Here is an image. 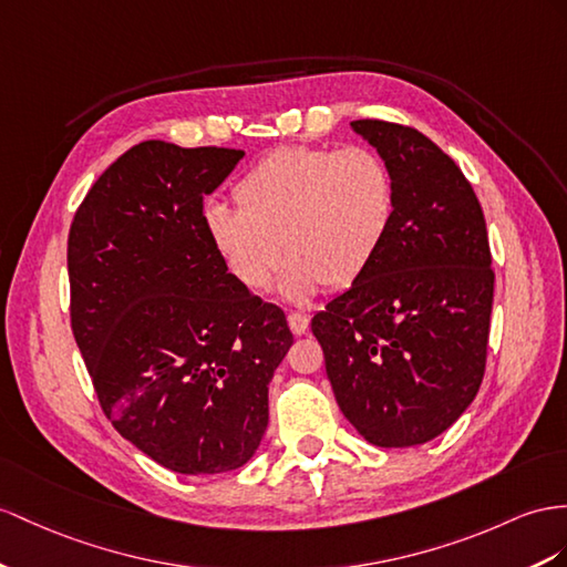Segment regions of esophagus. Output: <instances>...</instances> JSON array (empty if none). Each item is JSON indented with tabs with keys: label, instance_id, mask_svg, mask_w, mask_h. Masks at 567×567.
I'll return each mask as SVG.
<instances>
[{
	"label": "esophagus",
	"instance_id": "34e87169",
	"mask_svg": "<svg viewBox=\"0 0 567 567\" xmlns=\"http://www.w3.org/2000/svg\"><path fill=\"white\" fill-rule=\"evenodd\" d=\"M287 323H289V330H292L295 336H303V332L309 330V316L301 313V311H289Z\"/></svg>",
	"mask_w": 567,
	"mask_h": 567
}]
</instances>
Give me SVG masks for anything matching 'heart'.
<instances>
[{"label":"heart","mask_w":567,"mask_h":567,"mask_svg":"<svg viewBox=\"0 0 567 567\" xmlns=\"http://www.w3.org/2000/svg\"><path fill=\"white\" fill-rule=\"evenodd\" d=\"M235 196L239 208L208 203L203 210L213 249L254 292L272 285L287 251L292 260L280 289L297 303L323 285L357 282L381 251L395 213L393 177L367 145H285L244 174Z\"/></svg>","instance_id":"obj_1"}]
</instances>
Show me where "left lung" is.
I'll return each instance as SVG.
<instances>
[{
	"label": "left lung",
	"instance_id": "left-lung-1",
	"mask_svg": "<svg viewBox=\"0 0 567 567\" xmlns=\"http://www.w3.org/2000/svg\"><path fill=\"white\" fill-rule=\"evenodd\" d=\"M395 188L388 237L352 287L313 316L342 414L379 447L422 445L484 381L493 270L484 210L455 159L412 126L352 122Z\"/></svg>",
	"mask_w": 567,
	"mask_h": 567
}]
</instances>
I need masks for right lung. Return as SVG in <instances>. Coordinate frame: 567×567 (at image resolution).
Masks as SVG:
<instances>
[{
    "label": "right lung",
    "mask_w": 567,
    "mask_h": 567,
    "mask_svg": "<svg viewBox=\"0 0 567 567\" xmlns=\"http://www.w3.org/2000/svg\"><path fill=\"white\" fill-rule=\"evenodd\" d=\"M241 157L143 141L100 174L69 229L71 330L100 408L179 474L251 460L295 342L285 311L231 278L203 225V198Z\"/></svg>",
    "instance_id": "add662e5"
}]
</instances>
